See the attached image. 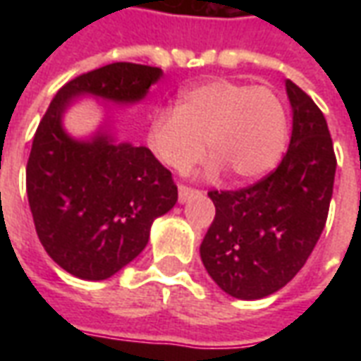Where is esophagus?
I'll use <instances>...</instances> for the list:
<instances>
[{
    "label": "esophagus",
    "instance_id": "1",
    "mask_svg": "<svg viewBox=\"0 0 361 361\" xmlns=\"http://www.w3.org/2000/svg\"><path fill=\"white\" fill-rule=\"evenodd\" d=\"M197 195H201V191H199V189L185 188V185H180V189H178V199H180V203H185V201H189L191 197H197Z\"/></svg>",
    "mask_w": 361,
    "mask_h": 361
}]
</instances>
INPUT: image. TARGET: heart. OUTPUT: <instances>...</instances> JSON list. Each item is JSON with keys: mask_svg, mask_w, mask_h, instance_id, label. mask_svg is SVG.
Listing matches in <instances>:
<instances>
[{"mask_svg": "<svg viewBox=\"0 0 361 361\" xmlns=\"http://www.w3.org/2000/svg\"><path fill=\"white\" fill-rule=\"evenodd\" d=\"M212 152L209 172L224 168L235 180L263 178L279 164L288 141V114L274 90L247 82L211 79L180 94L178 108L158 110L147 145L176 172H188Z\"/></svg>", "mask_w": 361, "mask_h": 361, "instance_id": "obj_1", "label": "heart"}]
</instances>
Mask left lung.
Returning a JSON list of instances; mask_svg holds the SVG:
<instances>
[{
	"mask_svg": "<svg viewBox=\"0 0 361 361\" xmlns=\"http://www.w3.org/2000/svg\"><path fill=\"white\" fill-rule=\"evenodd\" d=\"M292 137L265 180L240 191H211L216 214L201 243L211 279L238 300L279 292L305 265L323 232L333 197V141L325 116L286 81Z\"/></svg>",
	"mask_w": 361,
	"mask_h": 361,
	"instance_id": "8db88e82",
	"label": "left lung"
}]
</instances>
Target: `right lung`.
I'll return each mask as SVG.
<instances>
[{"label":"right lung","instance_id":"right-lung-1","mask_svg":"<svg viewBox=\"0 0 361 361\" xmlns=\"http://www.w3.org/2000/svg\"><path fill=\"white\" fill-rule=\"evenodd\" d=\"M162 69L110 63L58 90L36 129L27 164V195L36 234L63 271L106 280L147 243L152 222L178 201L172 173L147 147L119 141L104 119L85 140L66 133L63 118L82 95L116 106L142 102Z\"/></svg>","mask_w":361,"mask_h":361}]
</instances>
